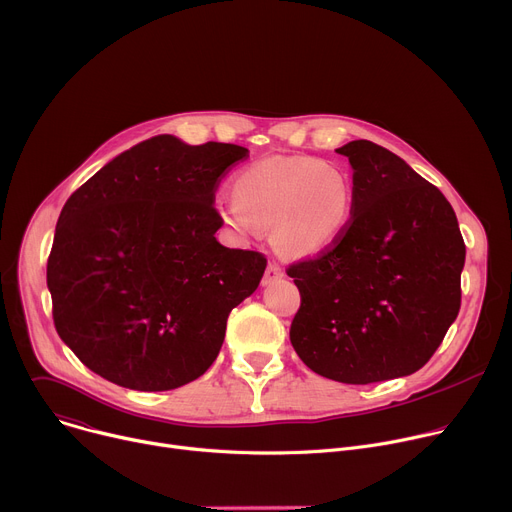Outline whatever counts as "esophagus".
Listing matches in <instances>:
<instances>
[{"mask_svg": "<svg viewBox=\"0 0 512 512\" xmlns=\"http://www.w3.org/2000/svg\"><path fill=\"white\" fill-rule=\"evenodd\" d=\"M281 277H283V269H281V265H279V263H275V261H271V263L267 265V269H265L263 285H269V283H273V281H277V279H281Z\"/></svg>", "mask_w": 512, "mask_h": 512, "instance_id": "esophagus-1", "label": "esophagus"}]
</instances>
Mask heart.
Wrapping results in <instances>:
<instances>
[{"label":"heart","instance_id":"1","mask_svg":"<svg viewBox=\"0 0 512 512\" xmlns=\"http://www.w3.org/2000/svg\"><path fill=\"white\" fill-rule=\"evenodd\" d=\"M225 221L241 233L271 229L291 257L315 255L342 237L354 215V181L346 168L315 156H273L237 175Z\"/></svg>","mask_w":512,"mask_h":512}]
</instances>
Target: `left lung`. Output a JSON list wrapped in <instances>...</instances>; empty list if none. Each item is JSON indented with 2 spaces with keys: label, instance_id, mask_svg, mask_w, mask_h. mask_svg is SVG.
Instances as JSON below:
<instances>
[{
  "label": "left lung",
  "instance_id": "obj_1",
  "mask_svg": "<svg viewBox=\"0 0 512 512\" xmlns=\"http://www.w3.org/2000/svg\"><path fill=\"white\" fill-rule=\"evenodd\" d=\"M335 152L354 168V215L333 245L285 269L301 295L291 346L335 382L410 376L460 309L466 247L454 209L384 146L352 140Z\"/></svg>",
  "mask_w": 512,
  "mask_h": 512
}]
</instances>
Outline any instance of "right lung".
<instances>
[{
	"label": "right lung",
	"instance_id": "1",
	"mask_svg": "<svg viewBox=\"0 0 512 512\" xmlns=\"http://www.w3.org/2000/svg\"><path fill=\"white\" fill-rule=\"evenodd\" d=\"M249 150L170 134L110 160L66 201L48 257L62 342L104 380L162 392L203 376L267 267L223 247L215 193Z\"/></svg>",
	"mask_w": 512,
	"mask_h": 512
}]
</instances>
